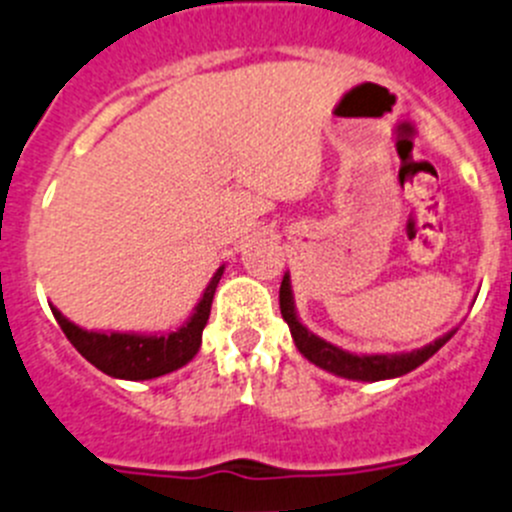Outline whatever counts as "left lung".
<instances>
[{
  "mask_svg": "<svg viewBox=\"0 0 512 512\" xmlns=\"http://www.w3.org/2000/svg\"><path fill=\"white\" fill-rule=\"evenodd\" d=\"M280 313H283L285 323L290 328V336H293L298 351L308 358L310 364H315L318 369L328 371V374L343 376V379L351 381H384V379H396V376H404L409 371H414L417 366H422L424 361L434 356L444 343L455 336V331L444 333L437 341L427 343V346L417 348V351L407 353H351L343 351V348L333 346V343L323 341L321 336L310 333L308 328L300 323L298 313H295V298H293V285H290V275L285 272L283 285H280Z\"/></svg>",
  "mask_w": 512,
  "mask_h": 512,
  "instance_id": "left-lung-1",
  "label": "left lung"
}]
</instances>
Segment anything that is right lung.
<instances>
[{
  "label": "right lung",
  "instance_id": "1",
  "mask_svg": "<svg viewBox=\"0 0 512 512\" xmlns=\"http://www.w3.org/2000/svg\"><path fill=\"white\" fill-rule=\"evenodd\" d=\"M224 265L212 275L194 313L181 328L169 333H123V331H88L68 321L55 305H50L57 326L78 348L80 356L113 379L148 381L181 369L197 356L202 346V331L209 321L214 290L222 280Z\"/></svg>",
  "mask_w": 512,
  "mask_h": 512
}]
</instances>
